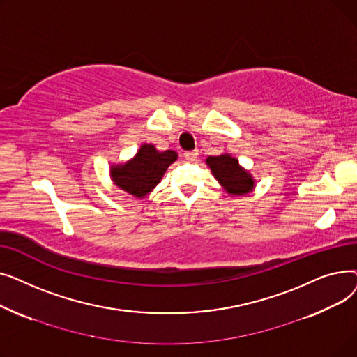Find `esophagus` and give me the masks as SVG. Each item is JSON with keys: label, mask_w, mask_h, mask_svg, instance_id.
Listing matches in <instances>:
<instances>
[{"label": "esophagus", "mask_w": 357, "mask_h": 357, "mask_svg": "<svg viewBox=\"0 0 357 357\" xmlns=\"http://www.w3.org/2000/svg\"><path fill=\"white\" fill-rule=\"evenodd\" d=\"M183 156H185V159H186V160L194 162V160L197 159V156H198V150L195 149V150H191V152H185V153H183Z\"/></svg>", "instance_id": "esophagus-1"}]
</instances>
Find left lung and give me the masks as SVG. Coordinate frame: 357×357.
<instances>
[{
    "mask_svg": "<svg viewBox=\"0 0 357 357\" xmlns=\"http://www.w3.org/2000/svg\"><path fill=\"white\" fill-rule=\"evenodd\" d=\"M213 175L231 195H245L253 188L252 176L238 166V160L230 155L210 156L207 159Z\"/></svg>",
    "mask_w": 357,
    "mask_h": 357,
    "instance_id": "obj_1",
    "label": "left lung"
}]
</instances>
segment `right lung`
I'll return each mask as SVG.
<instances>
[{
	"mask_svg": "<svg viewBox=\"0 0 357 357\" xmlns=\"http://www.w3.org/2000/svg\"><path fill=\"white\" fill-rule=\"evenodd\" d=\"M174 150L158 152L155 146L143 144L133 160L112 167L111 176L123 191L135 197H144L162 179L167 166L176 160Z\"/></svg>",
	"mask_w": 357,
	"mask_h": 357,
	"instance_id": "right-lung-1",
	"label": "right lung"
}]
</instances>
